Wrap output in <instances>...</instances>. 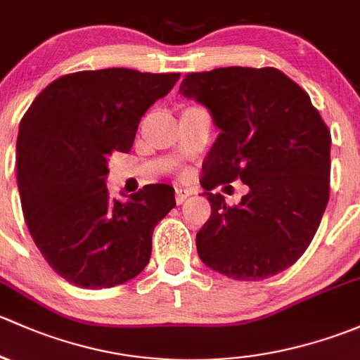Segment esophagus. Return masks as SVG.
Instances as JSON below:
<instances>
[{
	"mask_svg": "<svg viewBox=\"0 0 360 360\" xmlns=\"http://www.w3.org/2000/svg\"><path fill=\"white\" fill-rule=\"evenodd\" d=\"M188 195H192V191H188V188H176V194H175L176 205H181Z\"/></svg>",
	"mask_w": 360,
	"mask_h": 360,
	"instance_id": "34e87169",
	"label": "esophagus"
}]
</instances>
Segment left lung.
I'll return each mask as SVG.
<instances>
[{"label": "left lung", "mask_w": 360, "mask_h": 360, "mask_svg": "<svg viewBox=\"0 0 360 360\" xmlns=\"http://www.w3.org/2000/svg\"><path fill=\"white\" fill-rule=\"evenodd\" d=\"M180 91L221 129L202 165L211 217L195 236L199 258L236 281L283 272L305 253L328 206V126L309 94L276 68L191 72ZM236 179L250 187L239 205L209 192Z\"/></svg>", "instance_id": "obj_1"}]
</instances>
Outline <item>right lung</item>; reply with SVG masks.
Returning a JSON list of instances; mask_svg holds the SVG:
<instances>
[{
	"mask_svg": "<svg viewBox=\"0 0 360 360\" xmlns=\"http://www.w3.org/2000/svg\"><path fill=\"white\" fill-rule=\"evenodd\" d=\"M179 77L124 68L65 74L22 117L17 184L25 224L48 265L74 286H117L149 263L154 227L175 207V191L149 184L126 202L110 199L107 158L129 153L140 117Z\"/></svg>",
	"mask_w": 360,
	"mask_h": 360,
	"instance_id": "1",
	"label": "right lung"
}]
</instances>
